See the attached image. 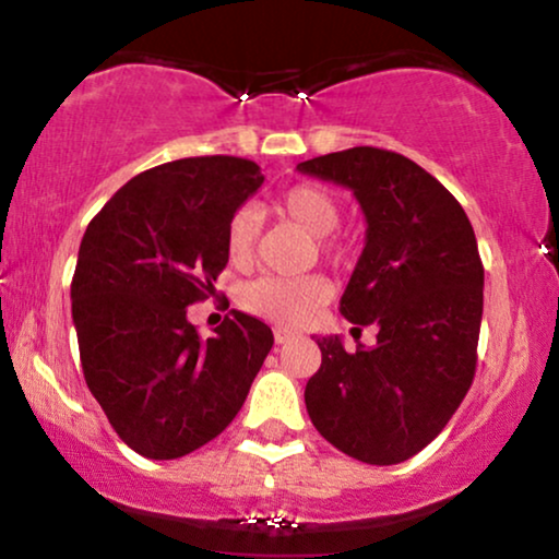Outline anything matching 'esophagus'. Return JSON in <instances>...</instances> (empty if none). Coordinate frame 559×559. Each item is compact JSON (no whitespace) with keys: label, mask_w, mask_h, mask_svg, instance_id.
<instances>
[{"label":"esophagus","mask_w":559,"mask_h":559,"mask_svg":"<svg viewBox=\"0 0 559 559\" xmlns=\"http://www.w3.org/2000/svg\"><path fill=\"white\" fill-rule=\"evenodd\" d=\"M294 336H297V333H294V331H288V329H275V331H273V338H275V344H286V342H292Z\"/></svg>","instance_id":"34e87169"}]
</instances>
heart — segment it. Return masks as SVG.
Listing matches in <instances>:
<instances>
[{
    "instance_id": "b5f03b06",
    "label": "heart",
    "mask_w": 559,
    "mask_h": 559,
    "mask_svg": "<svg viewBox=\"0 0 559 559\" xmlns=\"http://www.w3.org/2000/svg\"><path fill=\"white\" fill-rule=\"evenodd\" d=\"M278 213L288 221L299 223L307 234L329 236L342 223V202L331 189L320 183H299L284 191L278 199ZM260 236V217L252 210H239L230 217L226 230V243L230 258L247 262L254 254ZM320 249L329 258H342V247L329 239H320ZM241 305L254 316L275 320V323H305L320 307L329 301V284L318 275H299V278H284V275H262L249 281L239 294Z\"/></svg>"
}]
</instances>
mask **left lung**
<instances>
[{
	"label": "left lung",
	"instance_id": "8db88e82",
	"mask_svg": "<svg viewBox=\"0 0 559 559\" xmlns=\"http://www.w3.org/2000/svg\"><path fill=\"white\" fill-rule=\"evenodd\" d=\"M297 170L360 202L368 230L342 316L378 329L376 346L357 352L338 336L318 338L323 362L307 381V413L349 457L404 463L441 433L476 373L484 316L476 234L457 199L396 152L352 146Z\"/></svg>",
	"mask_w": 559,
	"mask_h": 559
}]
</instances>
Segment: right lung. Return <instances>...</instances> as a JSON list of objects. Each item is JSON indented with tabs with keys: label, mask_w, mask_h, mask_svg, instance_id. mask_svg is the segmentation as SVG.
I'll return each instance as SVG.
<instances>
[{
	"label": "right lung",
	"mask_w": 559,
	"mask_h": 559,
	"mask_svg": "<svg viewBox=\"0 0 559 559\" xmlns=\"http://www.w3.org/2000/svg\"><path fill=\"white\" fill-rule=\"evenodd\" d=\"M241 157H186L139 173L83 234L70 299L86 386L133 452L176 460L236 418L273 331L234 310L210 338L186 318L215 292L226 230L260 189Z\"/></svg>",
	"instance_id": "add662e5"
}]
</instances>
